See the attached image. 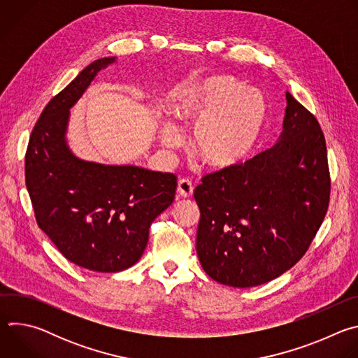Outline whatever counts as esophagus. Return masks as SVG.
Segmentation results:
<instances>
[{
	"mask_svg": "<svg viewBox=\"0 0 358 358\" xmlns=\"http://www.w3.org/2000/svg\"><path fill=\"white\" fill-rule=\"evenodd\" d=\"M192 191H194V187L191 184L189 180L187 178H182L178 181V185H177V194L178 196L181 198H189L192 195Z\"/></svg>",
	"mask_w": 358,
	"mask_h": 358,
	"instance_id": "1",
	"label": "esophagus"
}]
</instances>
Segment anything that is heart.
<instances>
[{
  "mask_svg": "<svg viewBox=\"0 0 358 358\" xmlns=\"http://www.w3.org/2000/svg\"><path fill=\"white\" fill-rule=\"evenodd\" d=\"M174 116L192 126L191 143L198 157L213 169H229L243 162L257 145L265 122L266 101L257 89L228 75L203 78L176 99ZM162 141L176 147L180 129L170 120L160 126Z\"/></svg>",
  "mask_w": 358,
  "mask_h": 358,
  "instance_id": "heart-1",
  "label": "heart"
}]
</instances>
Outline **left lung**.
Here are the masks:
<instances>
[{
	"instance_id": "left-lung-1",
	"label": "left lung",
	"mask_w": 358,
	"mask_h": 358,
	"mask_svg": "<svg viewBox=\"0 0 358 358\" xmlns=\"http://www.w3.org/2000/svg\"><path fill=\"white\" fill-rule=\"evenodd\" d=\"M282 133L253 159L206 176L196 255L218 283L252 287L289 271L319 231L330 196L326 140L316 117L286 92Z\"/></svg>"
}]
</instances>
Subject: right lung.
Instances as JSON below:
<instances>
[{"label":"right lung","mask_w":358,"mask_h":358,"mask_svg":"<svg viewBox=\"0 0 358 358\" xmlns=\"http://www.w3.org/2000/svg\"><path fill=\"white\" fill-rule=\"evenodd\" d=\"M117 61L87 65L43 109L25 156V182L39 228L72 264L103 273L133 266L148 228L176 195L170 173L109 166L73 155L66 138L71 109L96 75Z\"/></svg>","instance_id":"1"}]
</instances>
